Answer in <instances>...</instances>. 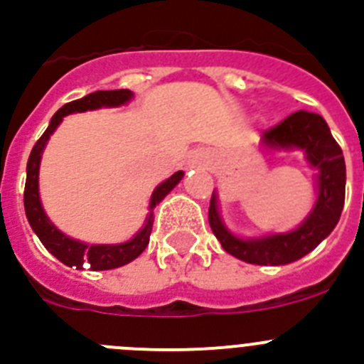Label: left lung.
<instances>
[{"label":"left lung","mask_w":364,"mask_h":364,"mask_svg":"<svg viewBox=\"0 0 364 364\" xmlns=\"http://www.w3.org/2000/svg\"><path fill=\"white\" fill-rule=\"evenodd\" d=\"M262 142L269 147L304 149L308 162L319 169V197L310 217L290 233L242 240L224 228L218 217L217 198L213 193L208 218L215 237L230 255L259 266L290 264L310 253L337 226L345 205V156L324 118L315 112H291L281 124L273 125L262 133Z\"/></svg>","instance_id":"obj_1"}]
</instances>
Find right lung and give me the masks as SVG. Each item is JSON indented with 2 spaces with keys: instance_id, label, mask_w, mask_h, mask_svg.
<instances>
[{
  "instance_id": "1",
  "label": "right lung",
  "mask_w": 364,
  "mask_h": 364,
  "mask_svg": "<svg viewBox=\"0 0 364 364\" xmlns=\"http://www.w3.org/2000/svg\"><path fill=\"white\" fill-rule=\"evenodd\" d=\"M133 92L129 89H117V91H96L91 95L83 96L80 100H74L69 104L63 105L62 109H58V112L50 120L49 127L40 136L34 147L31 151L27 162V182H25V193H23V204L25 213H27L28 224L34 230V233L40 237L41 244H43L58 260H62L63 264L70 266V268L83 269V266L89 264V268L95 272H102V269H114L120 266L127 264L131 260L136 259L140 253L144 252L149 244V235L153 230V210L154 205L159 204L167 193L171 191L176 184H178L184 173L176 171L175 175L169 176L166 182L159 186L153 191L149 204V215H147L146 226L138 231L136 237L131 239L129 242L124 244H111V246H89V244L78 242V240L69 239L62 231H58L56 228L50 224V220L45 215L43 208L40 202V193H38V173H40V160L41 151H43L45 144L49 140L50 134L54 133L63 117L70 114V112H82V111H92L98 107H117V105L125 104L127 100H131Z\"/></svg>"
}]
</instances>
